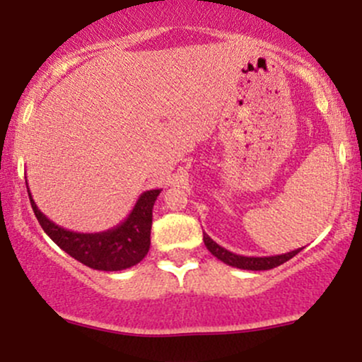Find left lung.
Returning a JSON list of instances; mask_svg holds the SVG:
<instances>
[{"mask_svg":"<svg viewBox=\"0 0 362 362\" xmlns=\"http://www.w3.org/2000/svg\"><path fill=\"white\" fill-rule=\"evenodd\" d=\"M204 245L207 247L216 259L224 262L226 265H231V267L243 269V271H269V269L277 267V265L284 264L289 259H293L294 255H298L303 248H298V250L282 253V255H271V257H245V255H236V253L226 250L221 245H218L211 238L209 235L204 233Z\"/></svg>","mask_w":362,"mask_h":362,"instance_id":"1","label":"left lung"}]
</instances>
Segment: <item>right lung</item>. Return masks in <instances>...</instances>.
<instances>
[{"instance_id":"obj_1","label":"right lung","mask_w":362,"mask_h":362,"mask_svg":"<svg viewBox=\"0 0 362 362\" xmlns=\"http://www.w3.org/2000/svg\"><path fill=\"white\" fill-rule=\"evenodd\" d=\"M160 192V189H155L141 194L134 209L122 223L100 233H76V231L64 230L40 213L30 194L28 197L40 226L57 247L73 259L85 264L86 267L114 272L132 267L146 257L151 245L149 235H151L153 206Z\"/></svg>"}]
</instances>
